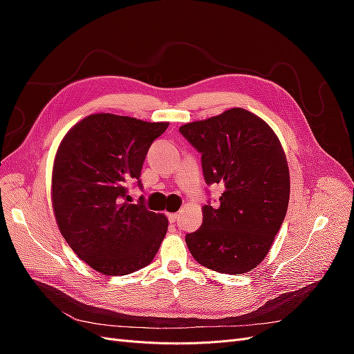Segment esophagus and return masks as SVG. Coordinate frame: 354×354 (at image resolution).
I'll return each mask as SVG.
<instances>
[{
    "instance_id": "34e87169",
    "label": "esophagus",
    "mask_w": 354,
    "mask_h": 354,
    "mask_svg": "<svg viewBox=\"0 0 354 354\" xmlns=\"http://www.w3.org/2000/svg\"><path fill=\"white\" fill-rule=\"evenodd\" d=\"M177 218H178V214H177V212H171V214H168V220H169V223H174Z\"/></svg>"
}]
</instances>
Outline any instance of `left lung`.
Instances as JSON below:
<instances>
[{
    "instance_id": "1",
    "label": "left lung",
    "mask_w": 354,
    "mask_h": 354,
    "mask_svg": "<svg viewBox=\"0 0 354 354\" xmlns=\"http://www.w3.org/2000/svg\"><path fill=\"white\" fill-rule=\"evenodd\" d=\"M202 155L207 185L220 183V205L202 207V226L186 234L194 259L211 270L241 274L269 252L286 216L289 169L274 131L252 112L233 108L181 125Z\"/></svg>"
}]
</instances>
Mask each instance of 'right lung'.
I'll list each match as a JSON object with an SVG mask.
<instances>
[{
  "instance_id": "1",
  "label": "right lung",
  "mask_w": 354,
  "mask_h": 354,
  "mask_svg": "<svg viewBox=\"0 0 354 354\" xmlns=\"http://www.w3.org/2000/svg\"><path fill=\"white\" fill-rule=\"evenodd\" d=\"M169 122L94 113L75 124L57 149L51 202L63 238L91 269L122 276L151 264L168 229L164 214L130 203L149 147Z\"/></svg>"
}]
</instances>
